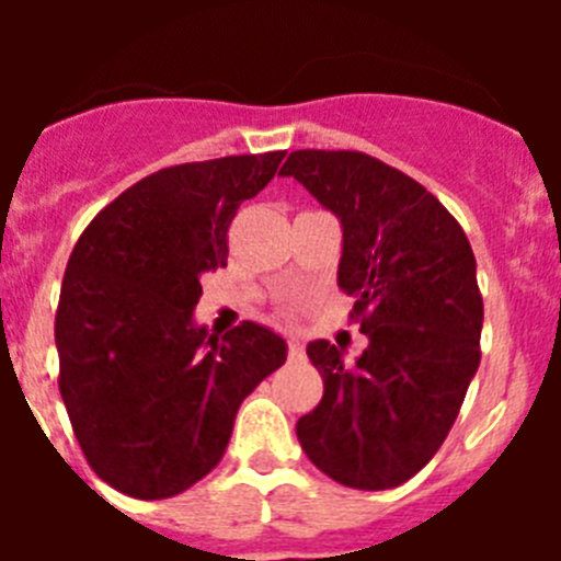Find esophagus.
Listing matches in <instances>:
<instances>
[{"mask_svg": "<svg viewBox=\"0 0 561 561\" xmlns=\"http://www.w3.org/2000/svg\"><path fill=\"white\" fill-rule=\"evenodd\" d=\"M306 356V351H304V342L300 340H295V336H291L289 340V359L291 362H300Z\"/></svg>", "mask_w": 561, "mask_h": 561, "instance_id": "esophagus-1", "label": "esophagus"}]
</instances>
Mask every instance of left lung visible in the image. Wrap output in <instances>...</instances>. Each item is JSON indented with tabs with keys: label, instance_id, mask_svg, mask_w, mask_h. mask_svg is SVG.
<instances>
[{
	"label": "left lung",
	"instance_id": "left-lung-1",
	"mask_svg": "<svg viewBox=\"0 0 561 561\" xmlns=\"http://www.w3.org/2000/svg\"><path fill=\"white\" fill-rule=\"evenodd\" d=\"M280 173L336 213V284L368 336L354 365L325 340L306 348L323 399L297 421V440L336 483L393 489L438 453L480 365L474 252L427 187L370 153L304 148Z\"/></svg>",
	"mask_w": 561,
	"mask_h": 561
}]
</instances>
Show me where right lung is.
<instances>
[{"mask_svg":"<svg viewBox=\"0 0 561 561\" xmlns=\"http://www.w3.org/2000/svg\"><path fill=\"white\" fill-rule=\"evenodd\" d=\"M286 151L162 168L78 238L56 311L58 390L89 466L112 489L165 500L219 463L241 401L286 362L275 331L193 325L205 272L227 266L241 202Z\"/></svg>","mask_w":561,"mask_h":561,"instance_id":"add662e5","label":"right lung"}]
</instances>
